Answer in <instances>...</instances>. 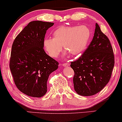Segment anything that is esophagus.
<instances>
[{"instance_id": "34e87169", "label": "esophagus", "mask_w": 122, "mask_h": 122, "mask_svg": "<svg viewBox=\"0 0 122 122\" xmlns=\"http://www.w3.org/2000/svg\"><path fill=\"white\" fill-rule=\"evenodd\" d=\"M62 66H63L64 67H66V66H68L70 65V64L68 62H66V63H64V64H62Z\"/></svg>"}]
</instances>
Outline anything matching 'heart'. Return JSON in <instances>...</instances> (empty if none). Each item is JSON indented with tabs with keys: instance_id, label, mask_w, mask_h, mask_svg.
<instances>
[{
	"instance_id": "obj_1",
	"label": "heart",
	"mask_w": 122,
	"mask_h": 122,
	"mask_svg": "<svg viewBox=\"0 0 122 122\" xmlns=\"http://www.w3.org/2000/svg\"><path fill=\"white\" fill-rule=\"evenodd\" d=\"M90 30L86 25L64 26L58 28L53 33V37H45L43 46L47 53L57 58L64 49L70 55L77 56L86 48L90 37Z\"/></svg>"
}]
</instances>
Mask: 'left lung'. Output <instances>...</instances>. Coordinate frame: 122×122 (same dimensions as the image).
Returning a JSON list of instances; mask_svg holds the SVG:
<instances>
[{
    "instance_id": "1",
    "label": "left lung",
    "mask_w": 122,
    "mask_h": 122,
    "mask_svg": "<svg viewBox=\"0 0 122 122\" xmlns=\"http://www.w3.org/2000/svg\"><path fill=\"white\" fill-rule=\"evenodd\" d=\"M114 66V55L110 42L96 23L90 44L70 65L74 71L73 83L76 93L91 96L101 92L110 80Z\"/></svg>"
}]
</instances>
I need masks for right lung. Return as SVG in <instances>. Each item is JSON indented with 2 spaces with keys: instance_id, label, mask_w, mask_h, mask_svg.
Wrapping results in <instances>:
<instances>
[{
  "instance_id": "obj_1",
  "label": "right lung",
  "mask_w": 122,
  "mask_h": 122,
  "mask_svg": "<svg viewBox=\"0 0 122 122\" xmlns=\"http://www.w3.org/2000/svg\"><path fill=\"white\" fill-rule=\"evenodd\" d=\"M53 25L51 22H30L13 42L10 68L17 89L28 96H44L50 74L58 69V62L43 48L46 30Z\"/></svg>"
}]
</instances>
